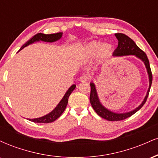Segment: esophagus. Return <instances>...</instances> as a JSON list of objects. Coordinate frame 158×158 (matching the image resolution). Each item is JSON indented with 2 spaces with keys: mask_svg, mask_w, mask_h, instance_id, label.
I'll return each instance as SVG.
<instances>
[{
  "mask_svg": "<svg viewBox=\"0 0 158 158\" xmlns=\"http://www.w3.org/2000/svg\"><path fill=\"white\" fill-rule=\"evenodd\" d=\"M89 79H90L89 77L87 75H82L81 76L80 78H79V80H80V81H87L89 80Z\"/></svg>",
  "mask_w": 158,
  "mask_h": 158,
  "instance_id": "obj_1",
  "label": "esophagus"
}]
</instances>
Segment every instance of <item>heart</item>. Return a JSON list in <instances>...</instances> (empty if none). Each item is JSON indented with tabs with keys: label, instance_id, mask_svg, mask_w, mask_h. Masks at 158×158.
<instances>
[{
	"label": "heart",
	"instance_id": "heart-1",
	"mask_svg": "<svg viewBox=\"0 0 158 158\" xmlns=\"http://www.w3.org/2000/svg\"><path fill=\"white\" fill-rule=\"evenodd\" d=\"M110 51H111V46L110 44H102L101 41H94L90 42L85 47L82 54L85 58L93 57L97 53H99V56L102 57L108 55Z\"/></svg>",
	"mask_w": 158,
	"mask_h": 158
}]
</instances>
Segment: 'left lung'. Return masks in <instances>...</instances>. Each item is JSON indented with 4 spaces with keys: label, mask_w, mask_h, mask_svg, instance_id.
Segmentation results:
<instances>
[{
    "label": "left lung",
    "mask_w": 158,
    "mask_h": 158,
    "mask_svg": "<svg viewBox=\"0 0 158 158\" xmlns=\"http://www.w3.org/2000/svg\"><path fill=\"white\" fill-rule=\"evenodd\" d=\"M115 36L118 39V46L117 49L114 50L113 55L114 56H128V55H135L140 59L143 62H144L146 68L147 69V72L148 74V78H149V88H148L147 94L145 97L144 100L139 107L135 108V110L127 112V113L123 114H117L110 111L107 108L102 106L99 100V98L97 97V90H96L95 85L93 82H90V102L92 107L96 111L98 115L100 116L102 118H104L108 121H120L123 119L131 117L136 112L138 111L143 106L147 100V98L149 94L150 88H151L152 82V73L151 68H150L149 61H148L147 56L144 52L141 50L137 45L135 44V41L131 39H130L128 35H125L123 33H116Z\"/></svg>",
    "instance_id": "1"
}]
</instances>
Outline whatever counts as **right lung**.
Instances as JSON below:
<instances>
[{
	"instance_id": "obj_1",
	"label": "right lung",
	"mask_w": 158,
	"mask_h": 158,
	"mask_svg": "<svg viewBox=\"0 0 158 158\" xmlns=\"http://www.w3.org/2000/svg\"><path fill=\"white\" fill-rule=\"evenodd\" d=\"M61 36H62V32H57V33L49 34V35L41 33V32H40V33H37L36 35H35L33 37L29 40L28 41H27V42L21 47L20 50H22L24 47L32 44V43L35 42V41H47V42H53V41H57V40L60 39ZM75 88L76 85H73L70 88H69L68 90L66 92V94H65V95L64 96V97H63L62 99L60 101V102H59V104H58V106L56 107L55 109L50 112V114H47V115L44 116V117H39V118L29 119V120L37 123H49L55 121L56 119L59 118V117L61 115V114L64 112V110L67 107V105H68L69 96L71 94L73 90L75 89Z\"/></svg>"
}]
</instances>
